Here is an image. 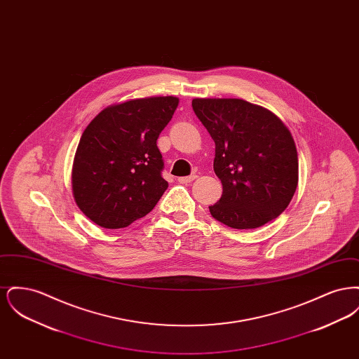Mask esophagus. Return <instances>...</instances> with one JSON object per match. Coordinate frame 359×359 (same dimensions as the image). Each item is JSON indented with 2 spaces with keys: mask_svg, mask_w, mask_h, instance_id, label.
Returning a JSON list of instances; mask_svg holds the SVG:
<instances>
[{
  "mask_svg": "<svg viewBox=\"0 0 359 359\" xmlns=\"http://www.w3.org/2000/svg\"><path fill=\"white\" fill-rule=\"evenodd\" d=\"M196 177H198L196 175H189V176H184V177H179V179H177V182H179L180 184H187V183L194 182Z\"/></svg>",
  "mask_w": 359,
  "mask_h": 359,
  "instance_id": "obj_1",
  "label": "esophagus"
}]
</instances>
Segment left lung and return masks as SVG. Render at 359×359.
<instances>
[{"mask_svg":"<svg viewBox=\"0 0 359 359\" xmlns=\"http://www.w3.org/2000/svg\"><path fill=\"white\" fill-rule=\"evenodd\" d=\"M192 109L215 142L223 192L211 215L233 229H256L290 205L299 182L297 151L271 110L237 98H195Z\"/></svg>","mask_w":359,"mask_h":359,"instance_id":"1","label":"left lung"}]
</instances>
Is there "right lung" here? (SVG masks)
Wrapping results in <instances>:
<instances>
[{"label":"right lung","mask_w":359,"mask_h":359,"mask_svg":"<svg viewBox=\"0 0 359 359\" xmlns=\"http://www.w3.org/2000/svg\"><path fill=\"white\" fill-rule=\"evenodd\" d=\"M179 104L149 97L107 106L81 137L72 165V194L81 211L104 229L145 217L168 188L157 138Z\"/></svg>","instance_id":"add662e5"}]
</instances>
